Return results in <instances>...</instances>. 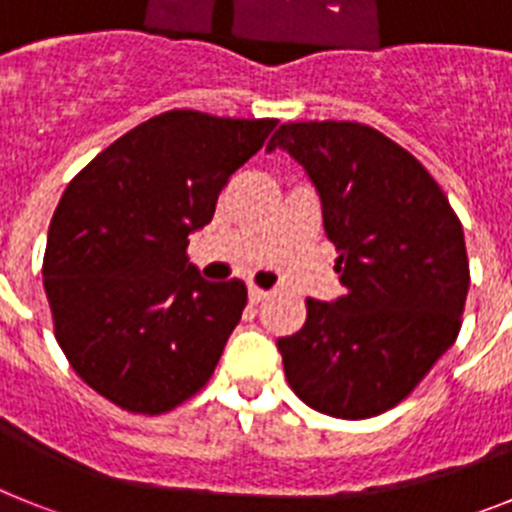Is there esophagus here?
I'll return each mask as SVG.
<instances>
[{
	"instance_id": "34e87169",
	"label": "esophagus",
	"mask_w": 512,
	"mask_h": 512,
	"mask_svg": "<svg viewBox=\"0 0 512 512\" xmlns=\"http://www.w3.org/2000/svg\"><path fill=\"white\" fill-rule=\"evenodd\" d=\"M266 297H269V292H266V289L256 287V284H251V287H248V300H251L253 305H259V302H264Z\"/></svg>"
}]
</instances>
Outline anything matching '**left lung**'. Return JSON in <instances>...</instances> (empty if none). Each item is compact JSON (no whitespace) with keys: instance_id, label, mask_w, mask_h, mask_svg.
Segmentation results:
<instances>
[{"instance_id":"left-lung-1","label":"left lung","mask_w":512,"mask_h":512,"mask_svg":"<svg viewBox=\"0 0 512 512\" xmlns=\"http://www.w3.org/2000/svg\"><path fill=\"white\" fill-rule=\"evenodd\" d=\"M284 148L307 171L336 246L346 295L307 300L279 338L289 387L318 413L374 418L395 408L449 351L469 292L464 230L418 158L361 122H284Z\"/></svg>"}]
</instances>
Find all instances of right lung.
<instances>
[{"label":"right lung","instance_id":"1","mask_svg":"<svg viewBox=\"0 0 512 512\" xmlns=\"http://www.w3.org/2000/svg\"><path fill=\"white\" fill-rule=\"evenodd\" d=\"M274 128L271 117L164 112L63 192L43 256L53 330L74 372L122 410L169 413L215 372L248 292L241 279H202L189 233Z\"/></svg>","mask_w":512,"mask_h":512}]
</instances>
